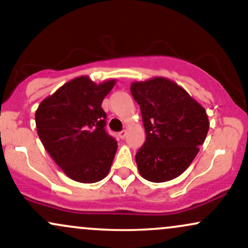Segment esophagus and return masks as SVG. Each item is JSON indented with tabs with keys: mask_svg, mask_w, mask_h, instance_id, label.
Here are the masks:
<instances>
[{
	"mask_svg": "<svg viewBox=\"0 0 248 248\" xmlns=\"http://www.w3.org/2000/svg\"><path fill=\"white\" fill-rule=\"evenodd\" d=\"M127 132L126 130H121V132H119V138L120 139H124V136H126Z\"/></svg>",
	"mask_w": 248,
	"mask_h": 248,
	"instance_id": "esophagus-1",
	"label": "esophagus"
}]
</instances>
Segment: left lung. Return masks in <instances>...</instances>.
Returning a JSON list of instances; mask_svg holds the SVG:
<instances>
[{
	"instance_id": "8db88e82",
	"label": "left lung",
	"mask_w": 248,
	"mask_h": 248,
	"mask_svg": "<svg viewBox=\"0 0 248 248\" xmlns=\"http://www.w3.org/2000/svg\"><path fill=\"white\" fill-rule=\"evenodd\" d=\"M130 92L141 108L147 135L135 155L141 176L155 183L178 177L205 141L210 126L205 109L163 77L133 82Z\"/></svg>"
}]
</instances>
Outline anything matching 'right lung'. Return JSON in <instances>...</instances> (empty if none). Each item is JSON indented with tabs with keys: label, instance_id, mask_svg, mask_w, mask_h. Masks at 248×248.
<instances>
[{
	"label": "right lung",
	"instance_id": "1",
	"mask_svg": "<svg viewBox=\"0 0 248 248\" xmlns=\"http://www.w3.org/2000/svg\"><path fill=\"white\" fill-rule=\"evenodd\" d=\"M115 85H96L86 76L72 79L41 102L36 128L43 146L71 179L95 183L107 176L118 142L106 132L101 104Z\"/></svg>",
	"mask_w": 248,
	"mask_h": 248
}]
</instances>
